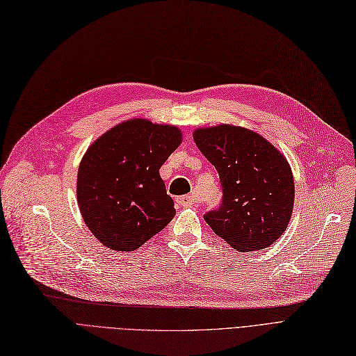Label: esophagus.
<instances>
[{"mask_svg": "<svg viewBox=\"0 0 356 356\" xmlns=\"http://www.w3.org/2000/svg\"><path fill=\"white\" fill-rule=\"evenodd\" d=\"M176 202L181 207H188V205H192L196 202V196L193 195H183V196H177L176 198Z\"/></svg>", "mask_w": 356, "mask_h": 356, "instance_id": "obj_1", "label": "esophagus"}]
</instances>
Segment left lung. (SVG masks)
<instances>
[{
    "instance_id": "obj_1",
    "label": "left lung",
    "mask_w": 356,
    "mask_h": 356,
    "mask_svg": "<svg viewBox=\"0 0 356 356\" xmlns=\"http://www.w3.org/2000/svg\"><path fill=\"white\" fill-rule=\"evenodd\" d=\"M196 147L218 171L221 204L204 216L207 225L241 252L264 249L291 221L295 201L292 168L273 145L245 127L196 129Z\"/></svg>"
}]
</instances>
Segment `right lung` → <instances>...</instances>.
<instances>
[{
  "label": "right lung",
  "mask_w": 356,
  "mask_h": 356,
  "mask_svg": "<svg viewBox=\"0 0 356 356\" xmlns=\"http://www.w3.org/2000/svg\"><path fill=\"white\" fill-rule=\"evenodd\" d=\"M180 142L179 127L134 118L88 148L77 171V204L104 246L135 251L173 220L160 168Z\"/></svg>",
  "instance_id": "obj_1"
}]
</instances>
